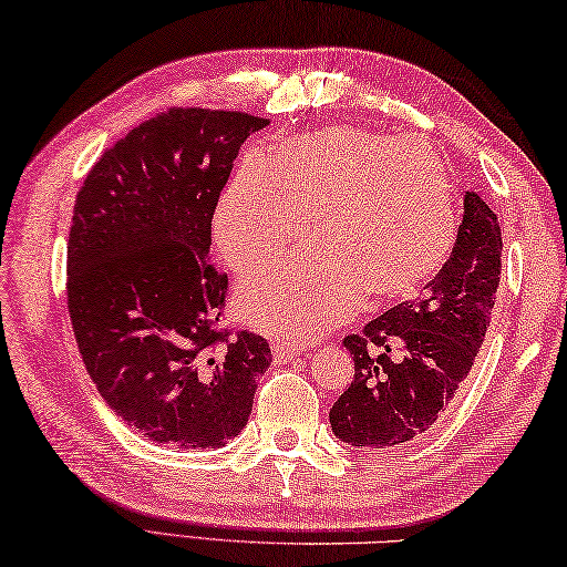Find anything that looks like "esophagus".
<instances>
[{
	"mask_svg": "<svg viewBox=\"0 0 567 567\" xmlns=\"http://www.w3.org/2000/svg\"><path fill=\"white\" fill-rule=\"evenodd\" d=\"M303 353V346L296 343H274V359L276 361H291L296 355Z\"/></svg>",
	"mask_w": 567,
	"mask_h": 567,
	"instance_id": "34e87169",
	"label": "esophagus"
}]
</instances>
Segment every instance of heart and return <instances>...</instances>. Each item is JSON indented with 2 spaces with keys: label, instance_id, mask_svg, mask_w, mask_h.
Listing matches in <instances>:
<instances>
[{
  "label": "heart",
  "instance_id": "obj_1",
  "mask_svg": "<svg viewBox=\"0 0 567 567\" xmlns=\"http://www.w3.org/2000/svg\"><path fill=\"white\" fill-rule=\"evenodd\" d=\"M313 256L248 276L244 319L274 336L311 339L369 301L419 293L455 244L451 178L433 146L353 126L278 144L246 164L218 198L214 241L238 274L274 264L306 238Z\"/></svg>",
  "mask_w": 567,
  "mask_h": 567
}]
</instances>
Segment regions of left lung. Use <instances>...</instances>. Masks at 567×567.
Wrapping results in <instances>:
<instances>
[{
  "label": "left lung",
  "mask_w": 567,
  "mask_h": 567,
  "mask_svg": "<svg viewBox=\"0 0 567 567\" xmlns=\"http://www.w3.org/2000/svg\"><path fill=\"white\" fill-rule=\"evenodd\" d=\"M501 251L498 216L465 192L451 258L423 299L393 306L343 339L355 373L329 413L336 439L395 449L423 439L453 409L491 326Z\"/></svg>",
  "instance_id": "1"
}]
</instances>
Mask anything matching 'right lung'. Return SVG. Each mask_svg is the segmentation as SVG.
<instances>
[{
  "mask_svg": "<svg viewBox=\"0 0 567 567\" xmlns=\"http://www.w3.org/2000/svg\"><path fill=\"white\" fill-rule=\"evenodd\" d=\"M268 118L174 106L106 148L76 194L66 303L96 391L148 441L221 449L244 431L266 339L218 329L228 278L212 218L238 148Z\"/></svg>",
  "mask_w": 567,
  "mask_h": 567,
  "instance_id": "right-lung-1",
  "label": "right lung"
}]
</instances>
